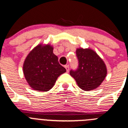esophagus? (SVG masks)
I'll list each match as a JSON object with an SVG mask.
<instances>
[{
	"instance_id": "34e87169",
	"label": "esophagus",
	"mask_w": 128,
	"mask_h": 128,
	"mask_svg": "<svg viewBox=\"0 0 128 128\" xmlns=\"http://www.w3.org/2000/svg\"><path fill=\"white\" fill-rule=\"evenodd\" d=\"M65 69H66V72H69V68H69V65H65Z\"/></svg>"
}]
</instances>
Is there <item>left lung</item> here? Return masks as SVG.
<instances>
[{
	"instance_id": "8db88e82",
	"label": "left lung",
	"mask_w": 128,
	"mask_h": 128,
	"mask_svg": "<svg viewBox=\"0 0 128 128\" xmlns=\"http://www.w3.org/2000/svg\"><path fill=\"white\" fill-rule=\"evenodd\" d=\"M78 65L70 74L84 90H91L98 87L107 75L105 63L97 53L90 49L78 48L76 51Z\"/></svg>"
}]
</instances>
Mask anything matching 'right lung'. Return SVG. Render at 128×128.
<instances>
[{"mask_svg":"<svg viewBox=\"0 0 128 128\" xmlns=\"http://www.w3.org/2000/svg\"><path fill=\"white\" fill-rule=\"evenodd\" d=\"M50 45H38L28 55L23 65V72L31 88L46 92L54 86L58 76L66 69L58 62Z\"/></svg>","mask_w":128,"mask_h":128,"instance_id":"obj_1","label":"right lung"}]
</instances>
